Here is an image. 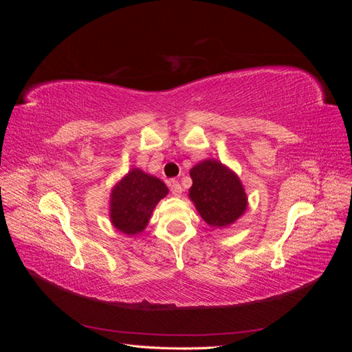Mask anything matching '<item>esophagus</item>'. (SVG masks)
Segmentation results:
<instances>
[{
  "instance_id": "34e87169",
  "label": "esophagus",
  "mask_w": 352,
  "mask_h": 352,
  "mask_svg": "<svg viewBox=\"0 0 352 352\" xmlns=\"http://www.w3.org/2000/svg\"><path fill=\"white\" fill-rule=\"evenodd\" d=\"M168 186H170V190H172V194L175 197L182 195V186H180V184L177 182V180H170Z\"/></svg>"
}]
</instances>
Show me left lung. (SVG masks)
<instances>
[{
  "label": "left lung",
  "mask_w": 352,
  "mask_h": 352,
  "mask_svg": "<svg viewBox=\"0 0 352 352\" xmlns=\"http://www.w3.org/2000/svg\"><path fill=\"white\" fill-rule=\"evenodd\" d=\"M189 197L210 226L226 228L247 210V194L239 177L216 160L190 168Z\"/></svg>",
  "instance_id": "8db88e82"
}]
</instances>
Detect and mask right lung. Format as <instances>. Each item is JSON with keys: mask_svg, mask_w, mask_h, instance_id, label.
<instances>
[{"mask_svg": "<svg viewBox=\"0 0 352 352\" xmlns=\"http://www.w3.org/2000/svg\"><path fill=\"white\" fill-rule=\"evenodd\" d=\"M168 192L162 180L133 168L111 192L110 217L113 226L126 235H136L145 229L157 202Z\"/></svg>", "mask_w": 352, "mask_h": 352, "instance_id": "obj_1", "label": "right lung"}]
</instances>
